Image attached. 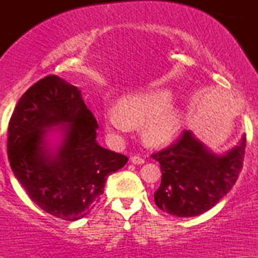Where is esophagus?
I'll return each instance as SVG.
<instances>
[{"label":"esophagus","mask_w":258,"mask_h":258,"mask_svg":"<svg viewBox=\"0 0 258 258\" xmlns=\"http://www.w3.org/2000/svg\"><path fill=\"white\" fill-rule=\"evenodd\" d=\"M131 162L135 165H143L144 162H146V160H144L143 158H141V156H132Z\"/></svg>","instance_id":"esophagus-1"}]
</instances>
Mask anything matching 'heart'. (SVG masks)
Listing matches in <instances>:
<instances>
[{
    "label": "heart",
    "instance_id": "1",
    "mask_svg": "<svg viewBox=\"0 0 258 258\" xmlns=\"http://www.w3.org/2000/svg\"><path fill=\"white\" fill-rule=\"evenodd\" d=\"M176 94L167 88L130 94L120 100L119 108L106 109L104 125L112 135H125L132 126L142 125L143 137L153 146H164L176 137L183 122L179 109L173 106Z\"/></svg>",
    "mask_w": 258,
    "mask_h": 258
}]
</instances>
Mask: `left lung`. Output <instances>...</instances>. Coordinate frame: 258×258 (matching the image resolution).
Here are the masks:
<instances>
[{"mask_svg":"<svg viewBox=\"0 0 258 258\" xmlns=\"http://www.w3.org/2000/svg\"><path fill=\"white\" fill-rule=\"evenodd\" d=\"M245 146L242 136L235 147L217 155L185 130L176 143L152 155L162 172L154 193L156 206L176 217H194L214 207L235 184Z\"/></svg>","mask_w":258,"mask_h":258,"instance_id":"1","label":"left lung"}]
</instances>
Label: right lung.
I'll use <instances>...</instances> for the list:
<instances>
[{"label": "right lung", "instance_id": "add662e5", "mask_svg": "<svg viewBox=\"0 0 258 258\" xmlns=\"http://www.w3.org/2000/svg\"><path fill=\"white\" fill-rule=\"evenodd\" d=\"M61 127L57 147L46 130ZM96 117L81 91L48 75L22 96L8 125L7 152L16 178L30 199L63 221L85 217L98 203L110 173L125 166L127 156L97 143Z\"/></svg>", "mask_w": 258, "mask_h": 258}]
</instances>
